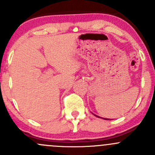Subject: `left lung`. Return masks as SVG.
<instances>
[{"mask_svg": "<svg viewBox=\"0 0 155 155\" xmlns=\"http://www.w3.org/2000/svg\"><path fill=\"white\" fill-rule=\"evenodd\" d=\"M95 116H97V117H98V118H101V117H99V116H97V115H95ZM104 119H105V120H109V119H108V118H104Z\"/></svg>", "mask_w": 155, "mask_h": 155, "instance_id": "8db88e82", "label": "left lung"}]
</instances>
